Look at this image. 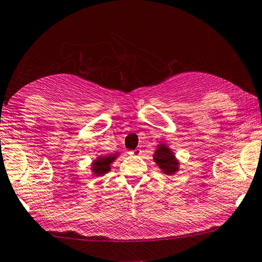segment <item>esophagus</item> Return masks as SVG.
I'll use <instances>...</instances> for the list:
<instances>
[{
	"label": "esophagus",
	"instance_id": "esophagus-1",
	"mask_svg": "<svg viewBox=\"0 0 262 262\" xmlns=\"http://www.w3.org/2000/svg\"><path fill=\"white\" fill-rule=\"evenodd\" d=\"M128 154H130L131 156H135V157H138V156H140L142 155V150H140V148H135V150H132V151H130L128 152Z\"/></svg>",
	"mask_w": 262,
	"mask_h": 262
}]
</instances>
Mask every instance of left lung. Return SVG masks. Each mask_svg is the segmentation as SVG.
<instances>
[{"label":"left lung","instance_id":"1","mask_svg":"<svg viewBox=\"0 0 262 262\" xmlns=\"http://www.w3.org/2000/svg\"><path fill=\"white\" fill-rule=\"evenodd\" d=\"M154 159L159 168H162L165 174L172 176L178 171V160L174 158L173 152L165 144L158 145V150L154 155Z\"/></svg>","mask_w":262,"mask_h":262}]
</instances>
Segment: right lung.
<instances>
[{
	"label": "right lung",
	"instance_id": "obj_1",
	"mask_svg": "<svg viewBox=\"0 0 262 262\" xmlns=\"http://www.w3.org/2000/svg\"><path fill=\"white\" fill-rule=\"evenodd\" d=\"M117 158V154L114 156H103L98 157L97 159L92 163V172L95 173V176H103L111 170L110 165L112 162H115V159Z\"/></svg>",
	"mask_w": 262,
	"mask_h": 262
}]
</instances>
